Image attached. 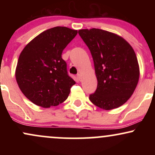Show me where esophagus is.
<instances>
[{
	"label": "esophagus",
	"mask_w": 155,
	"mask_h": 155,
	"mask_svg": "<svg viewBox=\"0 0 155 155\" xmlns=\"http://www.w3.org/2000/svg\"><path fill=\"white\" fill-rule=\"evenodd\" d=\"M77 76V79H78V80H79V81H80V80H81V74H77V76Z\"/></svg>",
	"instance_id": "34e87169"
}]
</instances>
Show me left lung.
<instances>
[{
    "label": "left lung",
    "mask_w": 155,
    "mask_h": 155,
    "mask_svg": "<svg viewBox=\"0 0 155 155\" xmlns=\"http://www.w3.org/2000/svg\"><path fill=\"white\" fill-rule=\"evenodd\" d=\"M79 34L91 52L97 79L90 101L105 110L120 107L133 95L139 79L134 50L123 38L104 30H79Z\"/></svg>",
    "instance_id": "left-lung-1"
}]
</instances>
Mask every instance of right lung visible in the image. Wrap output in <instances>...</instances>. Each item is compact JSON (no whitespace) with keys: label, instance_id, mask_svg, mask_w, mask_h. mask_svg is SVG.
Instances as JSON below:
<instances>
[{"label":"right lung","instance_id":"obj_1","mask_svg":"<svg viewBox=\"0 0 155 155\" xmlns=\"http://www.w3.org/2000/svg\"><path fill=\"white\" fill-rule=\"evenodd\" d=\"M77 33L66 27H54L37 35L23 49L15 76L21 91L32 103L49 108L68 97L76 82L68 74L62 53Z\"/></svg>","mask_w":155,"mask_h":155}]
</instances>
